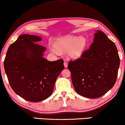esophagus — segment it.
<instances>
[{
    "mask_svg": "<svg viewBox=\"0 0 125 125\" xmlns=\"http://www.w3.org/2000/svg\"><path fill=\"white\" fill-rule=\"evenodd\" d=\"M64 65L65 68H67L68 67V63H67V62H66V61H64Z\"/></svg>",
    "mask_w": 125,
    "mask_h": 125,
    "instance_id": "esophagus-1",
    "label": "esophagus"
}]
</instances>
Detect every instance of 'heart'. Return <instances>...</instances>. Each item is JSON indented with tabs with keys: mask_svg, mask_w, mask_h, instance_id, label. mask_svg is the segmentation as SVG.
Listing matches in <instances>:
<instances>
[{
	"mask_svg": "<svg viewBox=\"0 0 125 125\" xmlns=\"http://www.w3.org/2000/svg\"><path fill=\"white\" fill-rule=\"evenodd\" d=\"M87 41L83 37H78L74 36H68L58 40L55 44L56 48L63 52L68 50V55L72 59H78L83 54L86 47ZM55 48L51 49L54 53H59Z\"/></svg>",
	"mask_w": 125,
	"mask_h": 125,
	"instance_id": "heart-1",
	"label": "heart"
}]
</instances>
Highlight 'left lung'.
Segmentation results:
<instances>
[{
    "mask_svg": "<svg viewBox=\"0 0 125 125\" xmlns=\"http://www.w3.org/2000/svg\"><path fill=\"white\" fill-rule=\"evenodd\" d=\"M120 60L115 44L97 31L93 42L78 59L70 60L68 68L78 94L90 98L102 96L115 84Z\"/></svg>",
    "mask_w": 125,
    "mask_h": 125,
    "instance_id": "1",
    "label": "left lung"
}]
</instances>
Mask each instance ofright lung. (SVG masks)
<instances>
[{
    "mask_svg": "<svg viewBox=\"0 0 125 125\" xmlns=\"http://www.w3.org/2000/svg\"><path fill=\"white\" fill-rule=\"evenodd\" d=\"M41 38L24 34L8 48L4 66L10 86L25 100L39 102L53 93L55 82L64 69V61L42 57L46 48L36 43Z\"/></svg>",
    "mask_w": 125,
    "mask_h": 125,
    "instance_id": "right-lung-1",
    "label": "right lung"
}]
</instances>
